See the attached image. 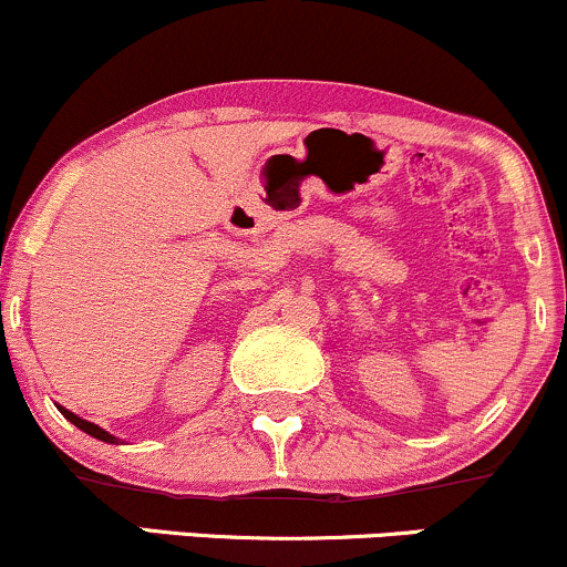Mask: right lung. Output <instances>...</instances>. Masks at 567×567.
<instances>
[{
    "label": "right lung",
    "mask_w": 567,
    "mask_h": 567,
    "mask_svg": "<svg viewBox=\"0 0 567 567\" xmlns=\"http://www.w3.org/2000/svg\"><path fill=\"white\" fill-rule=\"evenodd\" d=\"M58 410H61V413H63V415H66V419L71 421V424H74V426H80V429H82V432H87V434H90V437H95V440H101V442H116V437H114V434H109V432H106V429H101V426H97V424H90V421H84V419H80V415H74V413H71V410H66V408H61V405H58Z\"/></svg>",
    "instance_id": "1"
}]
</instances>
